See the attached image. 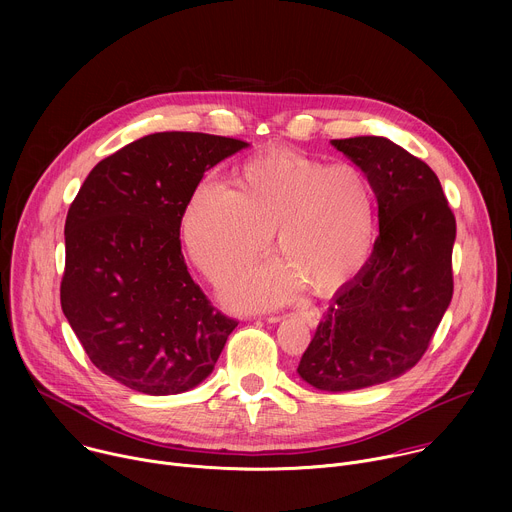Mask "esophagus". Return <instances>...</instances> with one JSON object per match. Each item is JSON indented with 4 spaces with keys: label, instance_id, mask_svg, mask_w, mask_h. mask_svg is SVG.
Here are the masks:
<instances>
[{
    "label": "esophagus",
    "instance_id": "34e87169",
    "mask_svg": "<svg viewBox=\"0 0 512 512\" xmlns=\"http://www.w3.org/2000/svg\"><path fill=\"white\" fill-rule=\"evenodd\" d=\"M298 316L310 326V328H316L318 324H320V318H322V314H320V310H316V308H310V310H300L298 312ZM279 318H269V322H277Z\"/></svg>",
    "mask_w": 512,
    "mask_h": 512
}]
</instances>
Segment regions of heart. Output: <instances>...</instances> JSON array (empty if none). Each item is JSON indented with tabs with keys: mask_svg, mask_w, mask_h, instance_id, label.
<instances>
[{
	"mask_svg": "<svg viewBox=\"0 0 512 512\" xmlns=\"http://www.w3.org/2000/svg\"><path fill=\"white\" fill-rule=\"evenodd\" d=\"M273 229L283 257L231 281V308H275L304 283L326 291L352 277L375 243L373 184L354 164L273 148L241 168L239 188L202 180L182 216L188 255L212 283L253 265Z\"/></svg>",
	"mask_w": 512,
	"mask_h": 512,
	"instance_id": "b5f03b06",
	"label": "heart"
}]
</instances>
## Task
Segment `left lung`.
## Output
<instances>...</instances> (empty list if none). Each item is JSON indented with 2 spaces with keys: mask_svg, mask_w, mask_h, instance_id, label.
I'll return each mask as SVG.
<instances>
[{
  "mask_svg": "<svg viewBox=\"0 0 512 512\" xmlns=\"http://www.w3.org/2000/svg\"><path fill=\"white\" fill-rule=\"evenodd\" d=\"M330 143L369 176L379 237L336 291L298 375L318 391L346 393L401 377L427 350L454 294L456 218L433 170L391 139Z\"/></svg>",
  "mask_w": 512,
  "mask_h": 512,
  "instance_id": "8db88e82",
  "label": "left lung"
}]
</instances>
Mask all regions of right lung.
<instances>
[{
  "instance_id": "1",
  "label": "right lung",
  "mask_w": 512,
  "mask_h": 512,
  "mask_svg": "<svg viewBox=\"0 0 512 512\" xmlns=\"http://www.w3.org/2000/svg\"><path fill=\"white\" fill-rule=\"evenodd\" d=\"M247 145L145 135L99 162L68 208L62 312L95 367L137 393L194 389L237 328L192 281L180 225L204 172Z\"/></svg>"
}]
</instances>
